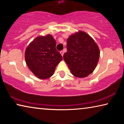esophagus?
<instances>
[{
  "instance_id": "esophagus-1",
  "label": "esophagus",
  "mask_w": 124,
  "mask_h": 124,
  "mask_svg": "<svg viewBox=\"0 0 124 124\" xmlns=\"http://www.w3.org/2000/svg\"><path fill=\"white\" fill-rule=\"evenodd\" d=\"M60 53H61V55L62 56H63V54H64V51H60Z\"/></svg>"
}]
</instances>
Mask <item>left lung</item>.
I'll return each instance as SVG.
<instances>
[{
	"mask_svg": "<svg viewBox=\"0 0 124 124\" xmlns=\"http://www.w3.org/2000/svg\"><path fill=\"white\" fill-rule=\"evenodd\" d=\"M67 51L63 58L72 74L84 78L95 70L100 57L97 45L87 33L79 32L70 35L67 40Z\"/></svg>",
	"mask_w": 124,
	"mask_h": 124,
	"instance_id": "obj_1",
	"label": "left lung"
}]
</instances>
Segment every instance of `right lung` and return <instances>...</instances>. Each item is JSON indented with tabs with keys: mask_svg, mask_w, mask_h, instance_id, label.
Listing matches in <instances>:
<instances>
[{
	"mask_svg": "<svg viewBox=\"0 0 124 124\" xmlns=\"http://www.w3.org/2000/svg\"><path fill=\"white\" fill-rule=\"evenodd\" d=\"M56 43L51 35L40 36L27 46L25 51L27 65L35 76L45 79L53 75L62 56L56 49Z\"/></svg>",
	"mask_w": 124,
	"mask_h": 124,
	"instance_id": "obj_1",
	"label": "right lung"
}]
</instances>
